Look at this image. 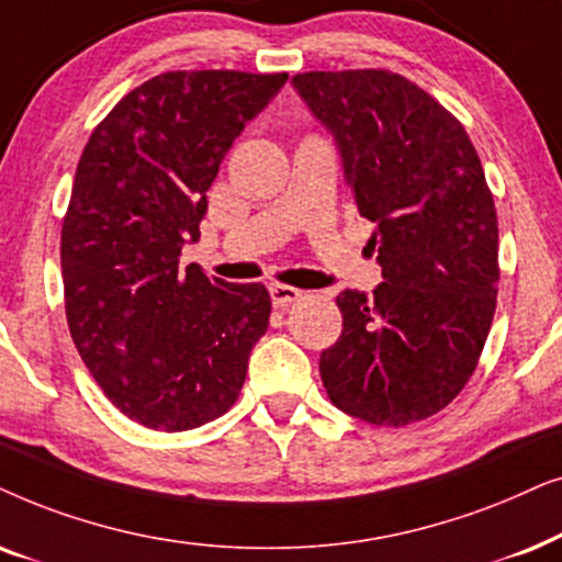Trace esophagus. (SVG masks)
I'll return each mask as SVG.
<instances>
[{"instance_id": "esophagus-1", "label": "esophagus", "mask_w": 562, "mask_h": 562, "mask_svg": "<svg viewBox=\"0 0 562 562\" xmlns=\"http://www.w3.org/2000/svg\"><path fill=\"white\" fill-rule=\"evenodd\" d=\"M269 295H272V305H274V308H288L290 303L301 301L303 290L290 288V285H280V282H277V285L269 288Z\"/></svg>"}]
</instances>
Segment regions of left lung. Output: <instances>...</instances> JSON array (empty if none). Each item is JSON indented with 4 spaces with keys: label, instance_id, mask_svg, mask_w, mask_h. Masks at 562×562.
Listing matches in <instances>:
<instances>
[{
    "label": "left lung",
    "instance_id": "obj_1",
    "mask_svg": "<svg viewBox=\"0 0 562 562\" xmlns=\"http://www.w3.org/2000/svg\"><path fill=\"white\" fill-rule=\"evenodd\" d=\"M295 92L341 154L372 221L383 282L336 297L344 328L321 380L344 414L406 426L452 403L473 375L498 295V221L460 120L401 74L308 71Z\"/></svg>",
    "mask_w": 562,
    "mask_h": 562
}]
</instances>
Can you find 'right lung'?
Instances as JSON below:
<instances>
[{
	"label": "right lung",
	"mask_w": 562,
	"mask_h": 562,
	"mask_svg": "<svg viewBox=\"0 0 562 562\" xmlns=\"http://www.w3.org/2000/svg\"><path fill=\"white\" fill-rule=\"evenodd\" d=\"M288 74L167 71L97 125L61 228L66 321L97 385L133 422L203 426L234 406L269 293L179 267L205 192Z\"/></svg>",
	"instance_id": "right-lung-1"
}]
</instances>
